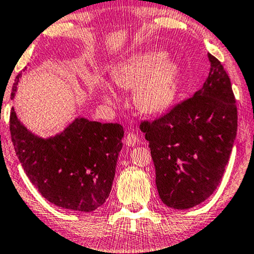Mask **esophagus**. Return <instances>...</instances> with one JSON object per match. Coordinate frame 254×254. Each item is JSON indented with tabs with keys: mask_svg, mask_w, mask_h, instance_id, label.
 Instances as JSON below:
<instances>
[{
	"mask_svg": "<svg viewBox=\"0 0 254 254\" xmlns=\"http://www.w3.org/2000/svg\"><path fill=\"white\" fill-rule=\"evenodd\" d=\"M125 141H126L127 146H134L136 142H138V136L135 135V133L130 132L126 135V138H125Z\"/></svg>",
	"mask_w": 254,
	"mask_h": 254,
	"instance_id": "34e87169",
	"label": "esophagus"
}]
</instances>
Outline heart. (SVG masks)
Here are the masks:
<instances>
[{
  "label": "heart",
  "instance_id": "1",
  "mask_svg": "<svg viewBox=\"0 0 254 254\" xmlns=\"http://www.w3.org/2000/svg\"><path fill=\"white\" fill-rule=\"evenodd\" d=\"M113 81L125 90L133 89V103L142 114L155 115L170 107L178 93L179 69L158 53L139 54L113 68ZM104 97L113 101L114 93L102 85Z\"/></svg>",
  "mask_w": 254,
  "mask_h": 254
}]
</instances>
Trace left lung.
I'll return each mask as SVG.
<instances>
[{
    "mask_svg": "<svg viewBox=\"0 0 254 254\" xmlns=\"http://www.w3.org/2000/svg\"><path fill=\"white\" fill-rule=\"evenodd\" d=\"M209 76L194 96L155 121H142L156 169L159 198L190 209L217 189L238 130V109L223 65L211 54Z\"/></svg>",
    "mask_w": 254,
    "mask_h": 254,
    "instance_id": "8db88e82",
    "label": "left lung"
}]
</instances>
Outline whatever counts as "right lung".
I'll return each instance as SVG.
<instances>
[{
  "mask_svg": "<svg viewBox=\"0 0 254 254\" xmlns=\"http://www.w3.org/2000/svg\"><path fill=\"white\" fill-rule=\"evenodd\" d=\"M20 76L15 78L12 99ZM9 129L25 173L48 201L82 212L105 203L122 149L121 125L76 118L64 132L43 139L20 122L12 108Z\"/></svg>",
  "mask_w": 254,
  "mask_h": 254,
  "instance_id": "right-lung-1",
  "label": "right lung"
}]
</instances>
